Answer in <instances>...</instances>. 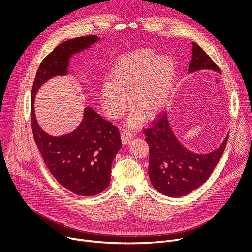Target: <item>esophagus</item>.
I'll use <instances>...</instances> for the list:
<instances>
[{
  "label": "esophagus",
  "instance_id": "obj_1",
  "mask_svg": "<svg viewBox=\"0 0 252 252\" xmlns=\"http://www.w3.org/2000/svg\"><path fill=\"white\" fill-rule=\"evenodd\" d=\"M121 137H122V141H123V143H127V142L131 139L132 134H131V132H130L129 130H127V129H124V130L122 131Z\"/></svg>",
  "mask_w": 252,
  "mask_h": 252
}]
</instances>
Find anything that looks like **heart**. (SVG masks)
Here are the masks:
<instances>
[{
	"label": "heart",
	"instance_id": "obj_1",
	"mask_svg": "<svg viewBox=\"0 0 252 252\" xmlns=\"http://www.w3.org/2000/svg\"><path fill=\"white\" fill-rule=\"evenodd\" d=\"M176 76L173 60L141 49L121 57L114 64L111 80L103 82L100 97L106 114L122 116L127 107L126 94L135 117H155L166 102Z\"/></svg>",
	"mask_w": 252,
	"mask_h": 252
}]
</instances>
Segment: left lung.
<instances>
[{
  "mask_svg": "<svg viewBox=\"0 0 252 252\" xmlns=\"http://www.w3.org/2000/svg\"><path fill=\"white\" fill-rule=\"evenodd\" d=\"M202 68L220 73V67L195 43L189 73ZM150 148L149 175L154 188L160 193L179 197L187 195L204 184L219 163L228 140L209 154H195L186 149L171 131L165 112L159 113L149 127L142 128Z\"/></svg>",
  "mask_w": 252,
  "mask_h": 252,
  "instance_id": "1",
  "label": "left lung"
}]
</instances>
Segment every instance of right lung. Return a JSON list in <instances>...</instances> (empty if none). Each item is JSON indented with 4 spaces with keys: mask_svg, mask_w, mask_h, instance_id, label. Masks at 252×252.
<instances>
[{
    "mask_svg": "<svg viewBox=\"0 0 252 252\" xmlns=\"http://www.w3.org/2000/svg\"><path fill=\"white\" fill-rule=\"evenodd\" d=\"M96 41V35H86L56 47L42 61L31 95L32 131L47 167L62 187L85 196L98 194L110 185L112 163L122 148L119 128L87 107L84 120L75 131L53 136L46 133L35 121L33 100L35 93L46 81L67 73L71 55Z\"/></svg>",
    "mask_w": 252,
    "mask_h": 252,
    "instance_id": "right-lung-1",
    "label": "right lung"
}]
</instances>
